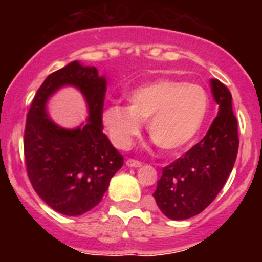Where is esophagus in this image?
<instances>
[{
    "label": "esophagus",
    "mask_w": 262,
    "mask_h": 262,
    "mask_svg": "<svg viewBox=\"0 0 262 262\" xmlns=\"http://www.w3.org/2000/svg\"><path fill=\"white\" fill-rule=\"evenodd\" d=\"M126 165L130 168H139V167H141V162H139V160H135V159H127L126 160Z\"/></svg>",
    "instance_id": "obj_1"
}]
</instances>
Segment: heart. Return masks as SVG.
<instances>
[{
	"label": "heart",
	"instance_id": "obj_1",
	"mask_svg": "<svg viewBox=\"0 0 262 262\" xmlns=\"http://www.w3.org/2000/svg\"><path fill=\"white\" fill-rule=\"evenodd\" d=\"M128 107L111 104L103 123L111 141L127 149L141 131V122L155 144L174 154L190 146L209 112V95L203 86L176 79H158L137 85L126 94Z\"/></svg>",
	"mask_w": 262,
	"mask_h": 262
}]
</instances>
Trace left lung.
<instances>
[{
  "instance_id": "8db88e82",
  "label": "left lung",
  "mask_w": 262,
  "mask_h": 262,
  "mask_svg": "<svg viewBox=\"0 0 262 262\" xmlns=\"http://www.w3.org/2000/svg\"><path fill=\"white\" fill-rule=\"evenodd\" d=\"M211 92L219 105L218 116L208 134L182 158L163 168L152 193L167 218H192L208 208L227 182L238 152L237 118L233 115L232 94L216 79Z\"/></svg>"
}]
</instances>
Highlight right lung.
Returning a JSON list of instances; mask_svg holds the SVG:
<instances>
[{
  "label": "right lung",
  "instance_id": "add662e5",
  "mask_svg": "<svg viewBox=\"0 0 262 262\" xmlns=\"http://www.w3.org/2000/svg\"><path fill=\"white\" fill-rule=\"evenodd\" d=\"M64 86L79 90L87 103V122L75 129L61 128L46 112L49 98ZM105 92L107 79L97 67L74 61L44 80L30 105L24 134L28 176L39 198L63 215H81L97 206L123 165L103 134Z\"/></svg>",
  "mask_w": 262,
  "mask_h": 262
}]
</instances>
